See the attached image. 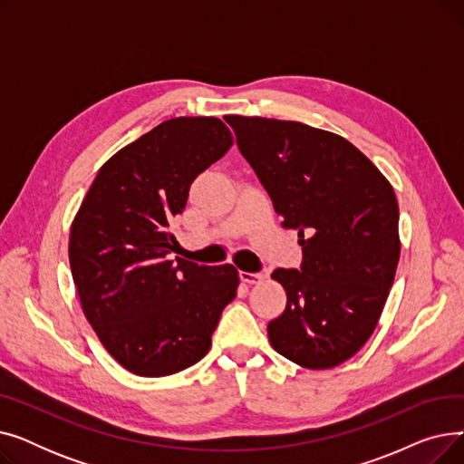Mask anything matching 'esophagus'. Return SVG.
<instances>
[{
    "label": "esophagus",
    "mask_w": 464,
    "mask_h": 464,
    "mask_svg": "<svg viewBox=\"0 0 464 464\" xmlns=\"http://www.w3.org/2000/svg\"><path fill=\"white\" fill-rule=\"evenodd\" d=\"M240 280L245 282V284H248V285H252V284L261 282V280H263V275H259V273H245V271H240Z\"/></svg>",
    "instance_id": "obj_1"
}]
</instances>
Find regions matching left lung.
Here are the masks:
<instances>
[{
    "mask_svg": "<svg viewBox=\"0 0 464 464\" xmlns=\"http://www.w3.org/2000/svg\"><path fill=\"white\" fill-rule=\"evenodd\" d=\"M282 227L299 231L303 266L276 269L285 310L266 327L271 346L303 369L353 357L374 333L401 256L393 186L336 133L294 120L229 114Z\"/></svg>",
    "mask_w": 464,
    "mask_h": 464,
    "instance_id": "8db88e82",
    "label": "left lung"
}]
</instances>
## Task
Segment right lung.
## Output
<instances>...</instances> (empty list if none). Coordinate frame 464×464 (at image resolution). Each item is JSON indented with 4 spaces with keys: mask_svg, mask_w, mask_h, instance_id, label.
<instances>
[{
    "mask_svg": "<svg viewBox=\"0 0 464 464\" xmlns=\"http://www.w3.org/2000/svg\"><path fill=\"white\" fill-rule=\"evenodd\" d=\"M233 144L214 116L161 121L111 156L72 218L69 265L82 312L126 371L161 378L201 361L235 299L233 265L167 259L191 182Z\"/></svg>",
    "mask_w": 464,
    "mask_h": 464,
    "instance_id": "add662e5",
    "label": "right lung"
}]
</instances>
